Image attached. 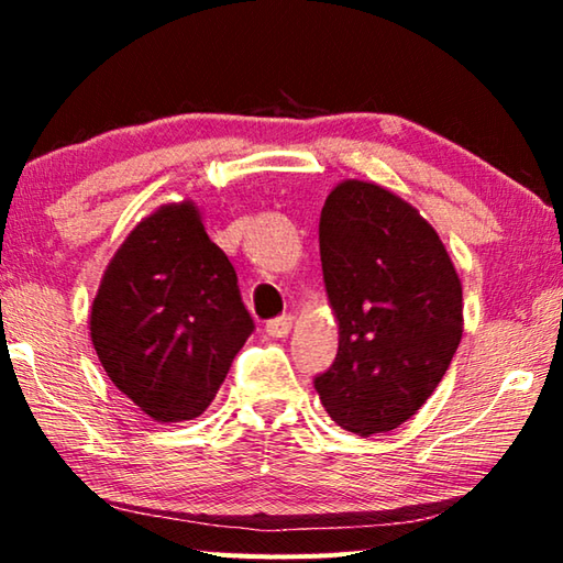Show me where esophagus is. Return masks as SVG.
Here are the masks:
<instances>
[{
    "label": "esophagus",
    "mask_w": 563,
    "mask_h": 563,
    "mask_svg": "<svg viewBox=\"0 0 563 563\" xmlns=\"http://www.w3.org/2000/svg\"><path fill=\"white\" fill-rule=\"evenodd\" d=\"M290 330H292V318L290 316H280V318H275V320L268 322V325H265V332H268L271 338H288Z\"/></svg>",
    "instance_id": "esophagus-1"
}]
</instances>
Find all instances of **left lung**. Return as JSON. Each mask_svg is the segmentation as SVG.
I'll list each match as a JSON object with an SVG mask.
<instances>
[{"label":"left lung","instance_id":"8db88e82","mask_svg":"<svg viewBox=\"0 0 563 563\" xmlns=\"http://www.w3.org/2000/svg\"><path fill=\"white\" fill-rule=\"evenodd\" d=\"M338 357L316 377L332 422L369 437L407 422L442 383L464 332L462 280L417 208L347 178L320 213Z\"/></svg>","mask_w":563,"mask_h":563}]
</instances>
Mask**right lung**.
I'll use <instances>...</instances> for the list:
<instances>
[{"mask_svg":"<svg viewBox=\"0 0 563 563\" xmlns=\"http://www.w3.org/2000/svg\"><path fill=\"white\" fill-rule=\"evenodd\" d=\"M91 342L113 385L156 422L203 415L253 318L194 201L146 216L113 253L91 302Z\"/></svg>","mask_w":563,"mask_h":563,"instance_id":"right-lung-1","label":"right lung"}]
</instances>
